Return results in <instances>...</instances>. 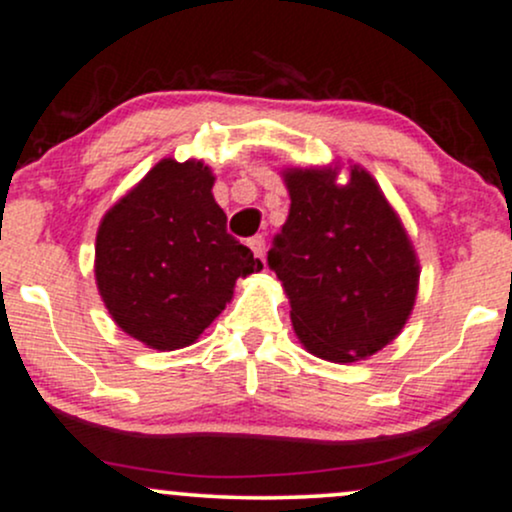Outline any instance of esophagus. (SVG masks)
<instances>
[{"label":"esophagus","instance_id":"34e87169","mask_svg":"<svg viewBox=\"0 0 512 512\" xmlns=\"http://www.w3.org/2000/svg\"><path fill=\"white\" fill-rule=\"evenodd\" d=\"M248 245L252 248V252H255V257H260V260L264 262V252H267V245H264V238H262V236L250 238Z\"/></svg>","mask_w":512,"mask_h":512}]
</instances>
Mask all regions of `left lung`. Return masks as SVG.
<instances>
[{
    "label": "left lung",
    "mask_w": 512,
    "mask_h": 512,
    "mask_svg": "<svg viewBox=\"0 0 512 512\" xmlns=\"http://www.w3.org/2000/svg\"><path fill=\"white\" fill-rule=\"evenodd\" d=\"M291 211L267 264L291 301L298 339L327 361H361L397 337L414 308L419 264L366 170L286 173Z\"/></svg>",
    "instance_id": "8db88e82"
}]
</instances>
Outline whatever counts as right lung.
<instances>
[{"instance_id":"right-lung-1","label":"right lung","mask_w":512,"mask_h":512,"mask_svg":"<svg viewBox=\"0 0 512 512\" xmlns=\"http://www.w3.org/2000/svg\"><path fill=\"white\" fill-rule=\"evenodd\" d=\"M211 185L204 163L166 158L98 228L96 281L105 308L151 349L195 342L231 301L238 276L262 269L226 231Z\"/></svg>"}]
</instances>
